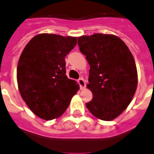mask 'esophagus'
Returning a JSON list of instances; mask_svg holds the SVG:
<instances>
[{"instance_id":"obj_1","label":"esophagus","mask_w":154,"mask_h":154,"mask_svg":"<svg viewBox=\"0 0 154 154\" xmlns=\"http://www.w3.org/2000/svg\"><path fill=\"white\" fill-rule=\"evenodd\" d=\"M77 82L79 84L81 89H84L86 87V82H85V80L83 79L82 77V78H79V79L77 80Z\"/></svg>"}]
</instances>
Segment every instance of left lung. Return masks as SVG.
<instances>
[{"label":"left lung","instance_id":"left-lung-1","mask_svg":"<svg viewBox=\"0 0 154 154\" xmlns=\"http://www.w3.org/2000/svg\"><path fill=\"white\" fill-rule=\"evenodd\" d=\"M80 51L91 68L87 87L93 94L86 103L99 119L112 121L131 102L138 82L133 55L125 42L112 34L78 37Z\"/></svg>","mask_w":154,"mask_h":154}]
</instances>
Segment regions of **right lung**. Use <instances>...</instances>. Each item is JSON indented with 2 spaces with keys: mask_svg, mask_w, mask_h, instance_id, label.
Instances as JSON below:
<instances>
[{
  "mask_svg": "<svg viewBox=\"0 0 154 154\" xmlns=\"http://www.w3.org/2000/svg\"><path fill=\"white\" fill-rule=\"evenodd\" d=\"M77 38L42 33L28 42L20 55L17 82L23 100L31 111L44 120L65 112L79 85L66 76V55Z\"/></svg>",
  "mask_w": 154,
  "mask_h": 154,
  "instance_id": "obj_1",
  "label": "right lung"
}]
</instances>
